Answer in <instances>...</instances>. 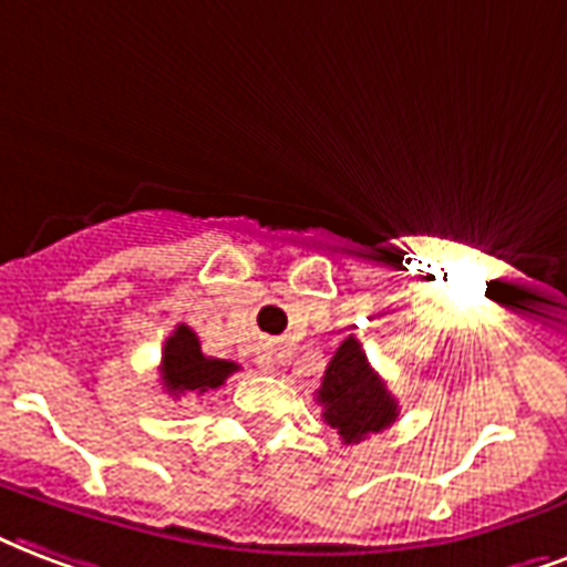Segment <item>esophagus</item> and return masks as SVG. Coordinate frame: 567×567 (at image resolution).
I'll use <instances>...</instances> for the list:
<instances>
[{
    "label": "esophagus",
    "instance_id": "obj_1",
    "mask_svg": "<svg viewBox=\"0 0 567 567\" xmlns=\"http://www.w3.org/2000/svg\"><path fill=\"white\" fill-rule=\"evenodd\" d=\"M257 364L262 370H271V364H275V349H271V347L257 349Z\"/></svg>",
    "mask_w": 567,
    "mask_h": 567
}]
</instances>
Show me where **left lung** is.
Here are the masks:
<instances>
[{
  "mask_svg": "<svg viewBox=\"0 0 567 567\" xmlns=\"http://www.w3.org/2000/svg\"><path fill=\"white\" fill-rule=\"evenodd\" d=\"M322 419L338 430L340 440L361 442L370 433L391 427L398 419V400L385 389L355 338H347L331 355L317 389Z\"/></svg>",
  "mask_w": 567,
  "mask_h": 567,
  "instance_id": "left-lung-1",
  "label": "left lung"
}]
</instances>
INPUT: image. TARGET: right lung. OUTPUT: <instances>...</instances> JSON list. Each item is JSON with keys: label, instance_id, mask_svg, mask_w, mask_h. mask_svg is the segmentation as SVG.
<instances>
[{"label": "right lung", "instance_id": "obj_1", "mask_svg": "<svg viewBox=\"0 0 567 567\" xmlns=\"http://www.w3.org/2000/svg\"><path fill=\"white\" fill-rule=\"evenodd\" d=\"M236 361L208 359L199 349V338L187 326H176L164 343V359H161V382L173 398L182 394H206L220 389L229 373H236Z\"/></svg>", "mask_w": 567, "mask_h": 567}]
</instances>
